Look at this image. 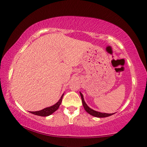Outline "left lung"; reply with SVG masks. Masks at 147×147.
I'll return each mask as SVG.
<instances>
[{
	"instance_id": "obj_1",
	"label": "left lung",
	"mask_w": 147,
	"mask_h": 147,
	"mask_svg": "<svg viewBox=\"0 0 147 147\" xmlns=\"http://www.w3.org/2000/svg\"><path fill=\"white\" fill-rule=\"evenodd\" d=\"M80 95H81V97H82V104H83V106H84L85 110H86L89 114H90L91 115L96 117L101 118V117H107L111 116V115H112L114 114V113H101V112L96 111L91 109V108L89 107L88 105L86 103V102H85L84 99V96H83L82 93L81 92H80Z\"/></svg>"
}]
</instances>
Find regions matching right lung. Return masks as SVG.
Masks as SVG:
<instances>
[{
	"label": "right lung",
	"mask_w": 147,
	"mask_h": 147,
	"mask_svg": "<svg viewBox=\"0 0 147 147\" xmlns=\"http://www.w3.org/2000/svg\"><path fill=\"white\" fill-rule=\"evenodd\" d=\"M63 96V94L61 95V98L59 99V101L57 102L55 105L51 106V107H46L45 109L38 111H30V112L34 115H36L42 116V117H46V116L50 115L51 114H52L53 113L56 111L59 108V105H60V104L61 103V101H62Z\"/></svg>",
	"instance_id": "right-lung-1"
}]
</instances>
